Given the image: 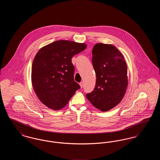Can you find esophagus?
<instances>
[{"mask_svg": "<svg viewBox=\"0 0 160 160\" xmlns=\"http://www.w3.org/2000/svg\"><path fill=\"white\" fill-rule=\"evenodd\" d=\"M80 87H81V88H83V82H82L80 83Z\"/></svg>", "mask_w": 160, "mask_h": 160, "instance_id": "obj_1", "label": "esophagus"}]
</instances>
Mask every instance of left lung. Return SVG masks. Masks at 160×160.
<instances>
[{
	"label": "left lung",
	"mask_w": 160,
	"mask_h": 160,
	"mask_svg": "<svg viewBox=\"0 0 160 160\" xmlns=\"http://www.w3.org/2000/svg\"><path fill=\"white\" fill-rule=\"evenodd\" d=\"M92 56L96 84L86 97L95 107L107 112L119 104L125 93L128 86L127 63L122 54L112 44H95Z\"/></svg>",
	"instance_id": "obj_1"
}]
</instances>
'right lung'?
Segmentation results:
<instances>
[{
    "label": "right lung",
    "mask_w": 160,
    "mask_h": 160,
    "mask_svg": "<svg viewBox=\"0 0 160 160\" xmlns=\"http://www.w3.org/2000/svg\"><path fill=\"white\" fill-rule=\"evenodd\" d=\"M86 47L84 43L56 41L42 47L35 56L32 83L38 98L47 107L62 108L80 88L74 80L71 59Z\"/></svg>",
    "instance_id": "right-lung-1"
}]
</instances>
